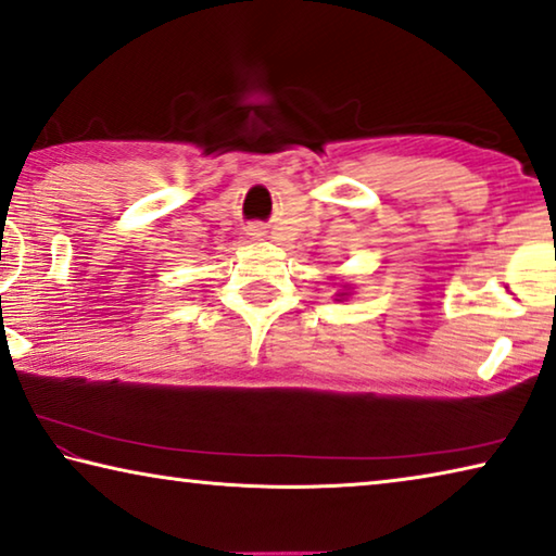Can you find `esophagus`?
Here are the masks:
<instances>
[{
    "mask_svg": "<svg viewBox=\"0 0 556 556\" xmlns=\"http://www.w3.org/2000/svg\"><path fill=\"white\" fill-rule=\"evenodd\" d=\"M249 236H251V239H261L263 231L258 229V226H251V229H249Z\"/></svg>",
    "mask_w": 556,
    "mask_h": 556,
    "instance_id": "esophagus-1",
    "label": "esophagus"
}]
</instances>
